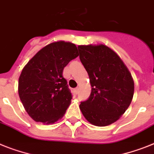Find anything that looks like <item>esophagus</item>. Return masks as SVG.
I'll return each mask as SVG.
<instances>
[{"label":"esophagus","instance_id":"34e87169","mask_svg":"<svg viewBox=\"0 0 154 154\" xmlns=\"http://www.w3.org/2000/svg\"><path fill=\"white\" fill-rule=\"evenodd\" d=\"M74 92H75V94H79V89L78 88L75 89Z\"/></svg>","mask_w":154,"mask_h":154}]
</instances>
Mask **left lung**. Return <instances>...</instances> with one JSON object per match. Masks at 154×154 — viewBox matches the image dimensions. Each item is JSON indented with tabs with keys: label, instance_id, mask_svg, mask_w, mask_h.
Masks as SVG:
<instances>
[{
	"label": "left lung",
	"instance_id": "8db88e82",
	"mask_svg": "<svg viewBox=\"0 0 154 154\" xmlns=\"http://www.w3.org/2000/svg\"><path fill=\"white\" fill-rule=\"evenodd\" d=\"M79 59L88 73L90 97L81 101L80 110L94 125L116 122L129 107L134 95V81L115 52L104 45H79Z\"/></svg>",
	"mask_w": 154,
	"mask_h": 154
}]
</instances>
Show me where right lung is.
Listing matches in <instances>:
<instances>
[{
  "label": "right lung",
  "instance_id": "obj_1",
  "mask_svg": "<svg viewBox=\"0 0 154 154\" xmlns=\"http://www.w3.org/2000/svg\"><path fill=\"white\" fill-rule=\"evenodd\" d=\"M78 56L75 45L60 41L42 48L24 67L18 91L24 109L33 120L53 124L65 113L72 94L63 70Z\"/></svg>",
  "mask_w": 154,
  "mask_h": 154
}]
</instances>
